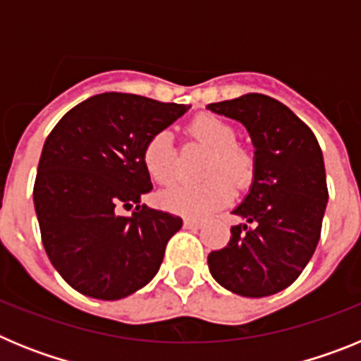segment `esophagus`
I'll return each mask as SVG.
<instances>
[{"instance_id":"34e87169","label":"esophagus","mask_w":361,"mask_h":361,"mask_svg":"<svg viewBox=\"0 0 361 361\" xmlns=\"http://www.w3.org/2000/svg\"><path fill=\"white\" fill-rule=\"evenodd\" d=\"M202 226L200 219H184V228L188 229H199Z\"/></svg>"}]
</instances>
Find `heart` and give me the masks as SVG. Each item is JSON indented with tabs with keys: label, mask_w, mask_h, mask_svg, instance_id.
<instances>
[{
	"label": "heart",
	"mask_w": 361,
	"mask_h": 361,
	"mask_svg": "<svg viewBox=\"0 0 361 361\" xmlns=\"http://www.w3.org/2000/svg\"><path fill=\"white\" fill-rule=\"evenodd\" d=\"M195 141L212 149L204 168L202 183H178L166 188L159 200L166 209L188 216H199L222 208L233 197V185L244 188L253 178V157L237 145V132L231 124L215 116H199L188 126ZM142 164L159 184L173 180L177 171V149L168 130L152 133L142 148Z\"/></svg>",
	"instance_id": "b5f03b06"
}]
</instances>
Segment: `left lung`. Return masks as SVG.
<instances>
[{"instance_id":"left-lung-1","label":"left lung","mask_w":361,"mask_h":361,"mask_svg":"<svg viewBox=\"0 0 361 361\" xmlns=\"http://www.w3.org/2000/svg\"><path fill=\"white\" fill-rule=\"evenodd\" d=\"M250 132L255 171L250 193L233 215L228 245L208 255L209 273L228 291L250 298L289 288L320 240L327 206L324 155L304 121L262 94L208 104Z\"/></svg>"}]
</instances>
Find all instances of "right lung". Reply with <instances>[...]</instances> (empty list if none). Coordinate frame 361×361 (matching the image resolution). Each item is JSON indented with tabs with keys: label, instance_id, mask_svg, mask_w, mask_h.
<instances>
[{
	"label": "right lung",
	"instance_id": "right-lung-1",
	"mask_svg": "<svg viewBox=\"0 0 361 361\" xmlns=\"http://www.w3.org/2000/svg\"><path fill=\"white\" fill-rule=\"evenodd\" d=\"M188 110L106 92L66 111L47 137L34 184L41 240L57 273L81 295L119 300L157 275L183 219L139 206L153 190L142 148ZM133 205L132 216L120 213Z\"/></svg>",
	"mask_w": 361,
	"mask_h": 361
}]
</instances>
